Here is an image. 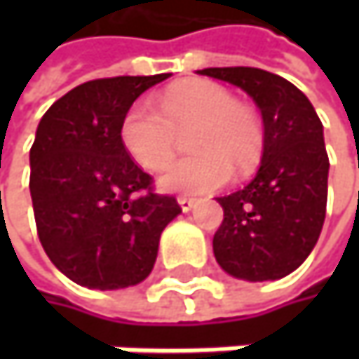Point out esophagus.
I'll return each mask as SVG.
<instances>
[{"label": "esophagus", "instance_id": "esophagus-1", "mask_svg": "<svg viewBox=\"0 0 359 359\" xmlns=\"http://www.w3.org/2000/svg\"><path fill=\"white\" fill-rule=\"evenodd\" d=\"M179 205L182 212H191L195 208V199H191V197H179Z\"/></svg>", "mask_w": 359, "mask_h": 359}]
</instances>
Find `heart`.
Listing matches in <instances>:
<instances>
[{
  "label": "heart",
  "mask_w": 359,
  "mask_h": 359,
  "mask_svg": "<svg viewBox=\"0 0 359 359\" xmlns=\"http://www.w3.org/2000/svg\"><path fill=\"white\" fill-rule=\"evenodd\" d=\"M135 102L120 122L126 154L147 170H160L175 151V130H189L191 156L170 164L158 187L168 193L199 195L222 187L237 175L253 170L262 156L264 130L257 114L235 102L233 93L214 81H187L158 100Z\"/></svg>",
  "instance_id": "1"
}]
</instances>
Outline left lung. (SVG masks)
Returning a JSON list of instances; mask_svg holds the SVG:
<instances>
[{"label":"left lung","mask_w":359,"mask_h":359,"mask_svg":"<svg viewBox=\"0 0 359 359\" xmlns=\"http://www.w3.org/2000/svg\"><path fill=\"white\" fill-rule=\"evenodd\" d=\"M197 72L243 89L264 124L255 177L216 197L224 210L212 243L216 262L241 280H278L306 262L323 231L328 191L323 122L310 100L278 74L248 66Z\"/></svg>","instance_id":"left-lung-1"}]
</instances>
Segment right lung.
Segmentation results:
<instances>
[{
  "mask_svg": "<svg viewBox=\"0 0 359 359\" xmlns=\"http://www.w3.org/2000/svg\"><path fill=\"white\" fill-rule=\"evenodd\" d=\"M168 76L83 83L36 126L29 187L39 241L53 266L81 287L114 291L145 280L162 231L180 214L175 197L151 191V177L120 141L124 111Z\"/></svg>",
  "mask_w": 359,
  "mask_h": 359,
  "instance_id": "add662e5",
  "label": "right lung"
}]
</instances>
